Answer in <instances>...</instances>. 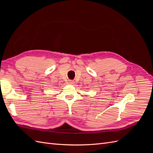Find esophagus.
<instances>
[{
	"mask_svg": "<svg viewBox=\"0 0 153 153\" xmlns=\"http://www.w3.org/2000/svg\"><path fill=\"white\" fill-rule=\"evenodd\" d=\"M74 82H74L73 80H69L68 81V83H69V84H73Z\"/></svg>",
	"mask_w": 153,
	"mask_h": 153,
	"instance_id": "1",
	"label": "esophagus"
}]
</instances>
